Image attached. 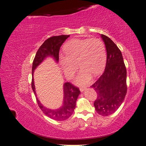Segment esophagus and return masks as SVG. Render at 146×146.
Here are the masks:
<instances>
[{
  "label": "esophagus",
  "instance_id": "1",
  "mask_svg": "<svg viewBox=\"0 0 146 146\" xmlns=\"http://www.w3.org/2000/svg\"><path fill=\"white\" fill-rule=\"evenodd\" d=\"M85 90V87H83V86L82 87V86H81V87L80 88V91L81 92L84 91V90Z\"/></svg>",
  "mask_w": 146,
  "mask_h": 146
}]
</instances>
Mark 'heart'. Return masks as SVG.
I'll use <instances>...</instances> for the list:
<instances>
[{"label":"heart","mask_w":146,"mask_h":146,"mask_svg":"<svg viewBox=\"0 0 146 146\" xmlns=\"http://www.w3.org/2000/svg\"><path fill=\"white\" fill-rule=\"evenodd\" d=\"M66 55H60V64L66 76L71 77L79 66L82 67L77 77L79 85H85L92 74L96 76L103 70L107 60L104 43L98 38L74 39L64 46Z\"/></svg>","instance_id":"1"}]
</instances>
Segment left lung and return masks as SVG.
<instances>
[{"label": "left lung", "instance_id": "obj_1", "mask_svg": "<svg viewBox=\"0 0 146 146\" xmlns=\"http://www.w3.org/2000/svg\"><path fill=\"white\" fill-rule=\"evenodd\" d=\"M107 50V63L103 74L92 87L98 98L94 105L97 113L107 116L121 105L127 93V70L121 50L111 39L101 35Z\"/></svg>", "mask_w": 146, "mask_h": 146}]
</instances>
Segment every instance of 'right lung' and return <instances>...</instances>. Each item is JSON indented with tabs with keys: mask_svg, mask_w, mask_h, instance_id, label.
Here are the masks:
<instances>
[{
	"mask_svg": "<svg viewBox=\"0 0 146 146\" xmlns=\"http://www.w3.org/2000/svg\"><path fill=\"white\" fill-rule=\"evenodd\" d=\"M70 35H60V36H52L43 42L39 48L36 55L35 56L32 64V88L34 94L36 96L37 103L39 107L46 115L55 121H64L69 118L73 113L76 106V101L80 91L78 88L74 86L69 82H66L63 85L64 98L63 104L58 109H48L41 104L36 97L35 91L33 73L34 70L42 61L48 56L54 58L56 63L59 60V51L63 43Z\"/></svg>",
	"mask_w": 146,
	"mask_h": 146,
	"instance_id": "1",
	"label": "right lung"
}]
</instances>
